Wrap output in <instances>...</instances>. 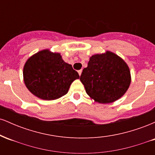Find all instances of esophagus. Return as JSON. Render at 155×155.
<instances>
[{
	"mask_svg": "<svg viewBox=\"0 0 155 155\" xmlns=\"http://www.w3.org/2000/svg\"><path fill=\"white\" fill-rule=\"evenodd\" d=\"M78 73H79V76H81V73H82V70H79V71H78Z\"/></svg>",
	"mask_w": 155,
	"mask_h": 155,
	"instance_id": "esophagus-1",
	"label": "esophagus"
}]
</instances>
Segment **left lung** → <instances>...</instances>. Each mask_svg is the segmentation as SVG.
<instances>
[{
  "label": "left lung",
  "mask_w": 155,
  "mask_h": 155,
  "mask_svg": "<svg viewBox=\"0 0 155 155\" xmlns=\"http://www.w3.org/2000/svg\"><path fill=\"white\" fill-rule=\"evenodd\" d=\"M80 81L95 102L110 104L127 92L131 82L128 65L111 51L92 55L83 69Z\"/></svg>",
  "instance_id": "obj_1"
}]
</instances>
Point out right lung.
Here are the masks:
<instances>
[{"instance_id":"1","label":"right lung","mask_w":155,"mask_h":155,"mask_svg":"<svg viewBox=\"0 0 155 155\" xmlns=\"http://www.w3.org/2000/svg\"><path fill=\"white\" fill-rule=\"evenodd\" d=\"M23 79L32 94L42 100L51 101L67 94L79 75L71 65L64 61L60 53L44 49L27 60Z\"/></svg>"}]
</instances>
